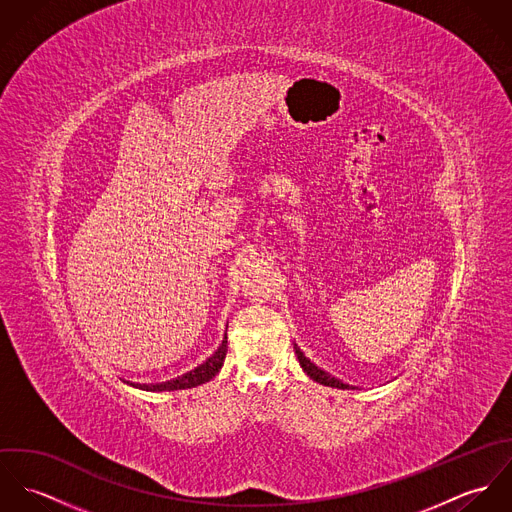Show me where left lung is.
<instances>
[{
    "instance_id": "obj_1",
    "label": "left lung",
    "mask_w": 512,
    "mask_h": 512,
    "mask_svg": "<svg viewBox=\"0 0 512 512\" xmlns=\"http://www.w3.org/2000/svg\"><path fill=\"white\" fill-rule=\"evenodd\" d=\"M295 355H297V361H299V365L301 368L305 370V374L309 376V378H313L315 382H319V384H323V386H331V388H355V386H351V384H345V382H341L339 378H335V376H331L329 372H325V370H321L319 366L313 365L297 347H295Z\"/></svg>"
}]
</instances>
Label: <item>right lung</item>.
Wrapping results in <instances>:
<instances>
[{"mask_svg":"<svg viewBox=\"0 0 512 512\" xmlns=\"http://www.w3.org/2000/svg\"><path fill=\"white\" fill-rule=\"evenodd\" d=\"M226 335L220 343L219 349L203 363V365L185 372L183 376H177L173 380H167V382H159V384H140V382H130L126 380L128 384H132L134 388H140V390H149V392H165V390H185V388H195L199 384H205L209 382L211 378H215L219 374L222 363H224V357H226Z\"/></svg>","mask_w":512,"mask_h":512,"instance_id":"right-lung-1","label":"right lung"}]
</instances>
